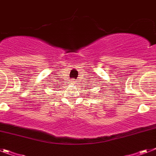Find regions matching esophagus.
I'll use <instances>...</instances> for the list:
<instances>
[{"instance_id": "obj_1", "label": "esophagus", "mask_w": 156, "mask_h": 156, "mask_svg": "<svg viewBox=\"0 0 156 156\" xmlns=\"http://www.w3.org/2000/svg\"><path fill=\"white\" fill-rule=\"evenodd\" d=\"M72 82H73V84H75V82H76V81L73 80V81H72Z\"/></svg>"}]
</instances>
